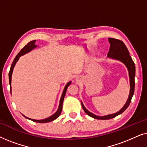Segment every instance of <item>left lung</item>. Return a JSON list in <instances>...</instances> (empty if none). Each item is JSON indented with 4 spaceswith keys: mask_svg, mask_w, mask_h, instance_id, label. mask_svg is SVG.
<instances>
[{
    "mask_svg": "<svg viewBox=\"0 0 147 147\" xmlns=\"http://www.w3.org/2000/svg\"><path fill=\"white\" fill-rule=\"evenodd\" d=\"M108 41L110 43V47L109 49V52L108 53V57L114 59L118 61H121L123 63L126 67H127L128 73H129V78H130V94L128 96V98L126 101V104L122 108L121 110L116 112V113L109 114V115L99 116H96L95 114H92V112L88 111L85 108L82 102V106L83 108V110L88 116L91 117L96 118V119L99 120H108L113 118L116 116H117L119 114H122V112L125 111V110L130 105V102H131L132 96L134 94V86H135V82H134V77H135V65H134V61H132L131 57L129 55V51L126 47L125 44L120 40L114 39V38H108Z\"/></svg>",
    "mask_w": 147,
    "mask_h": 147,
    "instance_id": "1",
    "label": "left lung"
}]
</instances>
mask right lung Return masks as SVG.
<instances>
[{"label": "right lung", "instance_id": "right-lung-1", "mask_svg": "<svg viewBox=\"0 0 147 147\" xmlns=\"http://www.w3.org/2000/svg\"><path fill=\"white\" fill-rule=\"evenodd\" d=\"M36 40H33V41H30L29 43H27V45H25V47H24L23 49H22L21 51L19 53L17 54V55L16 56L15 59H14V61L13 62V63H12L11 65V69H10V71H9V84L10 86H11V76H12V74H13V69H14V67H15L16 63H17L18 60H19V57H21V56L25 55V53H29V51H31V50H33L34 48L37 47V45H35V43ZM71 82H68V83L66 84V86H65V88H64V90H63V93H62V95H61V99H60V101H59V108H58V109L57 110V112H55V114H53V115L50 116L49 118H45V119H43V120H34V119H31V118H27L25 116H24L23 114V116H25L26 118H27V119H29L32 120V121L33 122H39V123H46V122H51L53 121V120H55L56 118H57L59 117L60 114H61V112L62 111V106H63V100H64V97H65V94H66V91H67V89L68 88V86L70 85V84H71Z\"/></svg>", "mask_w": 147, "mask_h": 147}]
</instances>
